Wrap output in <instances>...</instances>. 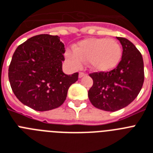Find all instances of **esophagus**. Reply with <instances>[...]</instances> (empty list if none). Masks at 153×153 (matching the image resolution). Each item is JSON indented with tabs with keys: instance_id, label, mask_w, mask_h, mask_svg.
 Returning a JSON list of instances; mask_svg holds the SVG:
<instances>
[{
	"instance_id": "obj_1",
	"label": "esophagus",
	"mask_w": 153,
	"mask_h": 153,
	"mask_svg": "<svg viewBox=\"0 0 153 153\" xmlns=\"http://www.w3.org/2000/svg\"><path fill=\"white\" fill-rule=\"evenodd\" d=\"M87 74H84V73H79V78H82L83 76H86Z\"/></svg>"
}]
</instances>
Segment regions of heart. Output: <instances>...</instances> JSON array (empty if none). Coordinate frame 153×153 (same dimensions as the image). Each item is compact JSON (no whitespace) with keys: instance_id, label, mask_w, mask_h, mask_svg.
<instances>
[{"instance_id":"heart-1","label":"heart","mask_w":153,"mask_h":153,"mask_svg":"<svg viewBox=\"0 0 153 153\" xmlns=\"http://www.w3.org/2000/svg\"><path fill=\"white\" fill-rule=\"evenodd\" d=\"M65 58L74 69H79L83 62L96 72H108L119 65L122 58V48L112 38H87L74 46V51L67 50Z\"/></svg>"}]
</instances>
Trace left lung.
<instances>
[{"label": "left lung", "instance_id": "1", "mask_svg": "<svg viewBox=\"0 0 153 153\" xmlns=\"http://www.w3.org/2000/svg\"><path fill=\"white\" fill-rule=\"evenodd\" d=\"M117 38L123 47L119 65L107 73L90 74L94 83L88 91L89 100L94 107L108 112L120 110L133 102L145 77L142 54L129 40Z\"/></svg>", "mask_w": 153, "mask_h": 153}]
</instances>
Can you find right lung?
Listing matches in <instances>:
<instances>
[{"label":"right lung","mask_w":153,"mask_h":153,"mask_svg":"<svg viewBox=\"0 0 153 153\" xmlns=\"http://www.w3.org/2000/svg\"><path fill=\"white\" fill-rule=\"evenodd\" d=\"M64 44L59 36L40 34L20 45L8 69L11 88L22 104L36 111L56 108L65 102L78 73L62 71Z\"/></svg>","instance_id":"add662e5"}]
</instances>
